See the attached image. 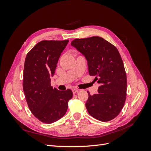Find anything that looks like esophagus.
<instances>
[{
  "mask_svg": "<svg viewBox=\"0 0 151 151\" xmlns=\"http://www.w3.org/2000/svg\"><path fill=\"white\" fill-rule=\"evenodd\" d=\"M72 93H74V94H75V93H77L79 91V89H72Z\"/></svg>",
  "mask_w": 151,
  "mask_h": 151,
  "instance_id": "obj_1",
  "label": "esophagus"
}]
</instances>
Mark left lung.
Listing matches in <instances>:
<instances>
[{
    "instance_id": "8db88e82",
    "label": "left lung",
    "mask_w": 151,
    "mask_h": 151,
    "mask_svg": "<svg viewBox=\"0 0 151 151\" xmlns=\"http://www.w3.org/2000/svg\"><path fill=\"white\" fill-rule=\"evenodd\" d=\"M71 45L84 55L89 75L95 76L94 80L100 85L98 94L88 93L87 110L99 121L114 119L124 106L127 96V76L119 52L99 36L77 38Z\"/></svg>"
}]
</instances>
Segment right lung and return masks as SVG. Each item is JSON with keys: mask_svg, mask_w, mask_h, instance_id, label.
Listing matches in <instances>:
<instances>
[{"mask_svg": "<svg viewBox=\"0 0 151 151\" xmlns=\"http://www.w3.org/2000/svg\"><path fill=\"white\" fill-rule=\"evenodd\" d=\"M68 40H43L26 57L22 87L26 102L33 115L45 123H52L65 115L72 91H58L50 84L59 57Z\"/></svg>", "mask_w": 151, "mask_h": 151, "instance_id": "right-lung-1", "label": "right lung"}]
</instances>
